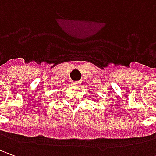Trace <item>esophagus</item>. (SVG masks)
Returning a JSON list of instances; mask_svg holds the SVG:
<instances>
[{
    "label": "esophagus",
    "mask_w": 156,
    "mask_h": 156,
    "mask_svg": "<svg viewBox=\"0 0 156 156\" xmlns=\"http://www.w3.org/2000/svg\"><path fill=\"white\" fill-rule=\"evenodd\" d=\"M80 83H81V81H75V82H74V85H75V86H80Z\"/></svg>",
    "instance_id": "obj_1"
}]
</instances>
